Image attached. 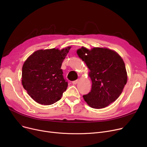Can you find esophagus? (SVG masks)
<instances>
[{"mask_svg":"<svg viewBox=\"0 0 147 147\" xmlns=\"http://www.w3.org/2000/svg\"><path fill=\"white\" fill-rule=\"evenodd\" d=\"M78 82H79V79H77V80H76L73 81L72 83H73V84H77V83H78Z\"/></svg>","mask_w":147,"mask_h":147,"instance_id":"esophagus-1","label":"esophagus"}]
</instances>
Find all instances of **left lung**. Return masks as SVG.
Returning <instances> with one entry per match:
<instances>
[{"mask_svg": "<svg viewBox=\"0 0 147 147\" xmlns=\"http://www.w3.org/2000/svg\"><path fill=\"white\" fill-rule=\"evenodd\" d=\"M78 56L89 69L92 89L83 96L92 108L99 109L107 107L121 95L127 83L125 64L121 57L113 50L82 47L77 51Z\"/></svg>", "mask_w": 147, "mask_h": 147, "instance_id": "left-lung-1", "label": "left lung"}]
</instances>
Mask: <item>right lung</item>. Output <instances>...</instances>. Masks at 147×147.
<instances>
[{
  "mask_svg": "<svg viewBox=\"0 0 147 147\" xmlns=\"http://www.w3.org/2000/svg\"><path fill=\"white\" fill-rule=\"evenodd\" d=\"M71 47L41 49L32 53L22 68V84L28 94L42 105L55 103L68 86L63 76L62 63Z\"/></svg>",
  "mask_w": 147,
  "mask_h": 147,
  "instance_id": "1",
  "label": "right lung"
}]
</instances>
